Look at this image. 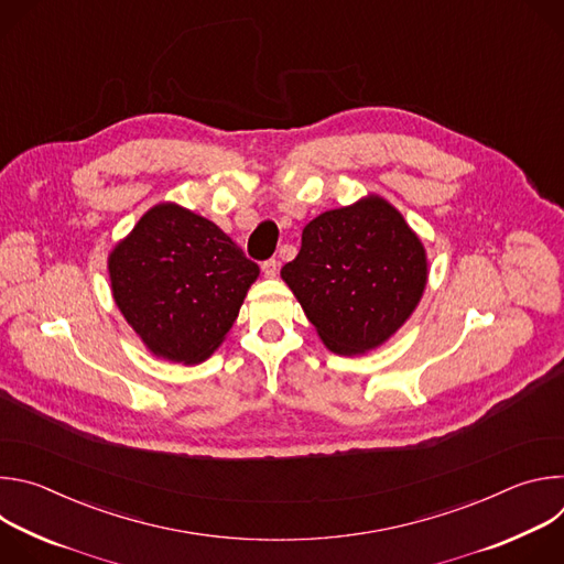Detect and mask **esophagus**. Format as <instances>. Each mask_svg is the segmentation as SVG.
<instances>
[{"label":"esophagus","instance_id":"34e87169","mask_svg":"<svg viewBox=\"0 0 564 564\" xmlns=\"http://www.w3.org/2000/svg\"><path fill=\"white\" fill-rule=\"evenodd\" d=\"M261 270H263L265 279H276V274H279V261L270 259V261H265V263L261 265Z\"/></svg>","mask_w":564,"mask_h":564}]
</instances>
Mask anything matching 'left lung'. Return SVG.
<instances>
[{
  "instance_id": "left-lung-1",
  "label": "left lung",
  "mask_w": 564,
  "mask_h": 564,
  "mask_svg": "<svg viewBox=\"0 0 564 564\" xmlns=\"http://www.w3.org/2000/svg\"><path fill=\"white\" fill-rule=\"evenodd\" d=\"M281 279L318 339L355 357L383 346L406 324L429 283L422 238L379 194L312 218Z\"/></svg>"
}]
</instances>
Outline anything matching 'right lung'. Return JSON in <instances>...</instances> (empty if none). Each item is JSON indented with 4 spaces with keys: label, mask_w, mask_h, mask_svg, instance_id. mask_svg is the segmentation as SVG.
I'll list each match as a JSON object with an SVG mask.
<instances>
[{
    "label": "right lung",
    "mask_w": 564,
    "mask_h": 564,
    "mask_svg": "<svg viewBox=\"0 0 564 564\" xmlns=\"http://www.w3.org/2000/svg\"><path fill=\"white\" fill-rule=\"evenodd\" d=\"M111 294L144 348L196 366L225 341L259 265L205 216L158 203L107 259Z\"/></svg>",
    "instance_id": "right-lung-1"
}]
</instances>
